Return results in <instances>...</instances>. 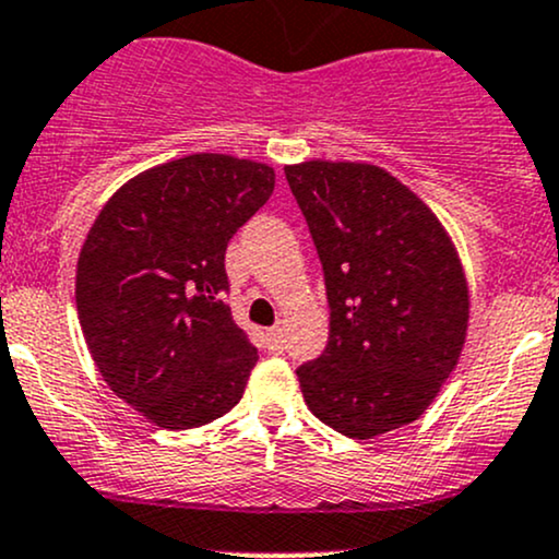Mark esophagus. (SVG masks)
Listing matches in <instances>:
<instances>
[{"label": "esophagus", "instance_id": "1", "mask_svg": "<svg viewBox=\"0 0 559 559\" xmlns=\"http://www.w3.org/2000/svg\"><path fill=\"white\" fill-rule=\"evenodd\" d=\"M265 342H267V349H273V353H281V349H284V345H286L284 329H281V326L270 329L265 334Z\"/></svg>", "mask_w": 559, "mask_h": 559}]
</instances>
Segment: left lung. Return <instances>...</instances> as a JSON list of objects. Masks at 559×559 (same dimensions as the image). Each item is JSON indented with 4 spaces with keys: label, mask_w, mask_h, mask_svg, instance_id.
<instances>
[{
    "label": "left lung",
    "mask_w": 559,
    "mask_h": 559,
    "mask_svg": "<svg viewBox=\"0 0 559 559\" xmlns=\"http://www.w3.org/2000/svg\"><path fill=\"white\" fill-rule=\"evenodd\" d=\"M326 281V349L297 369L323 425L369 440L419 419L456 369L469 292L449 233L390 171L286 167Z\"/></svg>",
    "instance_id": "obj_1"
}]
</instances>
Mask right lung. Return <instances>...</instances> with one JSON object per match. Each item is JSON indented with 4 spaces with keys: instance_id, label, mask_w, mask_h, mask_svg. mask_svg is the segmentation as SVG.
<instances>
[{
    "instance_id": "right-lung-1",
    "label": "right lung",
    "mask_w": 559,
    "mask_h": 559,
    "mask_svg": "<svg viewBox=\"0 0 559 559\" xmlns=\"http://www.w3.org/2000/svg\"><path fill=\"white\" fill-rule=\"evenodd\" d=\"M273 188L267 164L193 153L132 177L90 228L79 323L108 388L153 425H210L241 401L257 347L223 302L225 249Z\"/></svg>"
}]
</instances>
